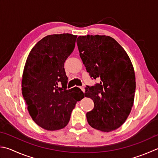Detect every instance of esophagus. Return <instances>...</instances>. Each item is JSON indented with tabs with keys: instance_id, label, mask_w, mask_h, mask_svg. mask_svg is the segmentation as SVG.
Listing matches in <instances>:
<instances>
[{
	"instance_id": "1",
	"label": "esophagus",
	"mask_w": 158,
	"mask_h": 158,
	"mask_svg": "<svg viewBox=\"0 0 158 158\" xmlns=\"http://www.w3.org/2000/svg\"><path fill=\"white\" fill-rule=\"evenodd\" d=\"M80 89H81L83 93H84V92H85V87H80Z\"/></svg>"
}]
</instances>
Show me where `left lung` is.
<instances>
[{
  "label": "left lung",
  "mask_w": 158,
  "mask_h": 158,
  "mask_svg": "<svg viewBox=\"0 0 158 158\" xmlns=\"http://www.w3.org/2000/svg\"><path fill=\"white\" fill-rule=\"evenodd\" d=\"M80 56L91 78L99 83L85 88V97L94 100L87 113L91 127L109 132L120 127L129 116L135 91L134 69L129 56L117 41L107 35L79 36Z\"/></svg>",
  "instance_id": "left-lung-1"
}]
</instances>
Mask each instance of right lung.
<instances>
[{
    "mask_svg": "<svg viewBox=\"0 0 158 158\" xmlns=\"http://www.w3.org/2000/svg\"><path fill=\"white\" fill-rule=\"evenodd\" d=\"M76 38L70 34L47 35L35 44L27 59L22 94L33 120L46 130L66 127L76 102L84 98L78 87L67 89L64 68Z\"/></svg>",
    "mask_w": 158,
    "mask_h": 158,
    "instance_id": "right-lung-1",
    "label": "right lung"
}]
</instances>
